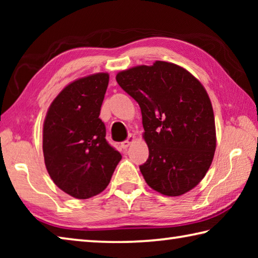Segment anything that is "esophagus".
I'll use <instances>...</instances> for the list:
<instances>
[{"mask_svg": "<svg viewBox=\"0 0 258 258\" xmlns=\"http://www.w3.org/2000/svg\"><path fill=\"white\" fill-rule=\"evenodd\" d=\"M135 139H137V138H135L133 134H131L130 137L127 138V140H125L124 142H121V143H120V148H121V149H124V150H125V149H127V148H128L131 145H132V143L135 141Z\"/></svg>", "mask_w": 258, "mask_h": 258, "instance_id": "34e87169", "label": "esophagus"}]
</instances>
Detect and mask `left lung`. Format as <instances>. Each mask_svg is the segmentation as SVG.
<instances>
[{
  "label": "left lung",
  "instance_id": "8db88e82",
  "mask_svg": "<svg viewBox=\"0 0 258 258\" xmlns=\"http://www.w3.org/2000/svg\"><path fill=\"white\" fill-rule=\"evenodd\" d=\"M116 81L141 108L149 157L140 171L147 184L169 197L194 189L216 148L212 102L202 83L166 61L123 71Z\"/></svg>",
  "mask_w": 258,
  "mask_h": 258
}]
</instances>
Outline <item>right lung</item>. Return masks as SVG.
<instances>
[{
	"mask_svg": "<svg viewBox=\"0 0 258 258\" xmlns=\"http://www.w3.org/2000/svg\"><path fill=\"white\" fill-rule=\"evenodd\" d=\"M109 83L107 73L68 84L52 101L43 125V154L52 181L77 199L106 189L121 159L106 140L99 118Z\"/></svg>",
	"mask_w": 258,
	"mask_h": 258,
	"instance_id": "right-lung-1",
	"label": "right lung"
}]
</instances>
